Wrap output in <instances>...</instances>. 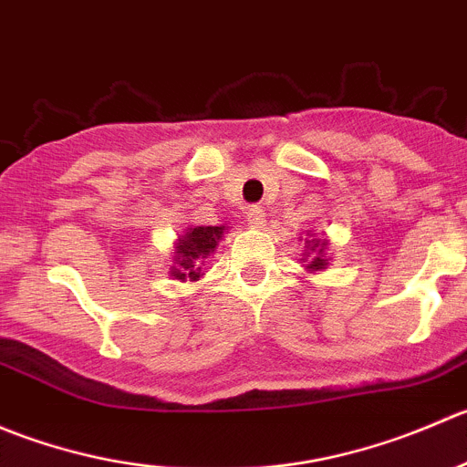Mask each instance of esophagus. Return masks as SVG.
I'll use <instances>...</instances> for the list:
<instances>
[{
	"label": "esophagus",
	"instance_id": "34e87169",
	"mask_svg": "<svg viewBox=\"0 0 467 467\" xmlns=\"http://www.w3.org/2000/svg\"><path fill=\"white\" fill-rule=\"evenodd\" d=\"M247 224L252 229H261L265 224V211L261 206H249L247 209Z\"/></svg>",
	"mask_w": 467,
	"mask_h": 467
}]
</instances>
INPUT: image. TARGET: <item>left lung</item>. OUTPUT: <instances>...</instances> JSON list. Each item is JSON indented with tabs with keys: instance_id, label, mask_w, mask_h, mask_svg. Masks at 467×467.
<instances>
[{
	"instance_id": "left-lung-1",
	"label": "left lung",
	"mask_w": 467,
	"mask_h": 467,
	"mask_svg": "<svg viewBox=\"0 0 467 467\" xmlns=\"http://www.w3.org/2000/svg\"><path fill=\"white\" fill-rule=\"evenodd\" d=\"M299 240H302V235H299ZM327 247H329V240L317 238L316 234H306L302 258H299V263H304V270L313 272V275L327 270L331 261V258H327Z\"/></svg>"
}]
</instances>
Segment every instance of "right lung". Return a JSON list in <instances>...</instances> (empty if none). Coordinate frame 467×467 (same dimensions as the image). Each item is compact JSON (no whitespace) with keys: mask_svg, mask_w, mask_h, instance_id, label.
Returning a JSON list of instances; mask_svg holds the SVG:
<instances>
[{"mask_svg":"<svg viewBox=\"0 0 467 467\" xmlns=\"http://www.w3.org/2000/svg\"><path fill=\"white\" fill-rule=\"evenodd\" d=\"M229 227H188L186 232L174 240L172 265L168 275L179 281H200L204 276L206 258L218 249V243L224 238Z\"/></svg>","mask_w":467,"mask_h":467,"instance_id":"right-lung-1","label":"right lung"}]
</instances>
